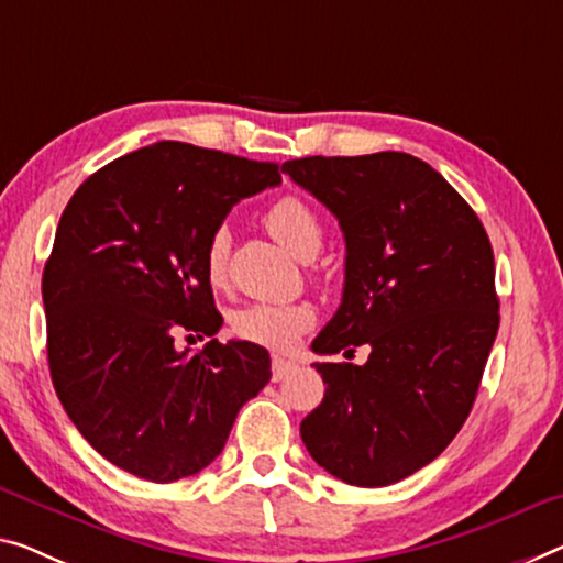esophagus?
I'll use <instances>...</instances> for the list:
<instances>
[{
	"label": "esophagus",
	"instance_id": "esophagus-1",
	"mask_svg": "<svg viewBox=\"0 0 563 563\" xmlns=\"http://www.w3.org/2000/svg\"><path fill=\"white\" fill-rule=\"evenodd\" d=\"M294 369H297V362H291L287 357H279V354H276V357L272 360V379H274V383H282V379L289 377Z\"/></svg>",
	"mask_w": 563,
	"mask_h": 563
}]
</instances>
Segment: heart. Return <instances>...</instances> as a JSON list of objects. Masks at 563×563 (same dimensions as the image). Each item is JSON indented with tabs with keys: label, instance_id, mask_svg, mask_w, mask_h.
Returning a JSON list of instances; mask_svg holds the SVG:
<instances>
[{
	"label": "heart",
	"instance_id": "b5f03b06",
	"mask_svg": "<svg viewBox=\"0 0 563 563\" xmlns=\"http://www.w3.org/2000/svg\"><path fill=\"white\" fill-rule=\"evenodd\" d=\"M264 223L272 236L297 258H311L324 241V229L319 216L299 196H282L264 213ZM229 254V231L219 227L206 244L203 264L206 274L213 284L223 279ZM317 322V314L307 301H291V305H246L233 311L231 330L241 340L262 344L269 350H291Z\"/></svg>",
	"mask_w": 563,
	"mask_h": 563
}]
</instances>
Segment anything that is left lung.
Segmentation results:
<instances>
[{
	"label": "left lung",
	"instance_id": "left-lung-1",
	"mask_svg": "<svg viewBox=\"0 0 563 563\" xmlns=\"http://www.w3.org/2000/svg\"><path fill=\"white\" fill-rule=\"evenodd\" d=\"M282 173L336 216L347 244L342 305L311 350L372 347L365 365L314 362L327 390L301 440L334 478L390 486L435 461L471 415L500 319L488 233L408 153L311 155Z\"/></svg>",
	"mask_w": 563,
	"mask_h": 563
}]
</instances>
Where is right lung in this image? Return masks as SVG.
<instances>
[{"label":"right lung","mask_w":563,"mask_h":563,"mask_svg":"<svg viewBox=\"0 0 563 563\" xmlns=\"http://www.w3.org/2000/svg\"><path fill=\"white\" fill-rule=\"evenodd\" d=\"M276 184V163L161 141L92 173L65 206L42 274L49 375L118 468L153 483L198 473L269 383L254 342L191 354L173 340L219 332L206 244L233 203Z\"/></svg>","instance_id":"add662e5"}]
</instances>
